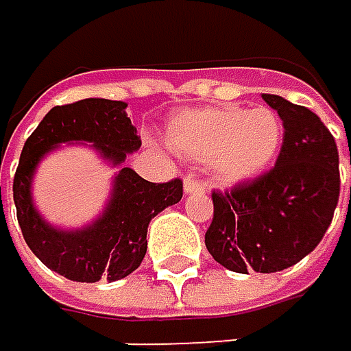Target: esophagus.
<instances>
[{"label": "esophagus", "mask_w": 351, "mask_h": 351, "mask_svg": "<svg viewBox=\"0 0 351 351\" xmlns=\"http://www.w3.org/2000/svg\"><path fill=\"white\" fill-rule=\"evenodd\" d=\"M204 190H206V186H204L200 180H196V178H192V176H188V178L184 180V192H186V194H204Z\"/></svg>", "instance_id": "esophagus-1"}]
</instances>
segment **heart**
<instances>
[{"instance_id":"1","label":"heart","mask_w":351,"mask_h":351,"mask_svg":"<svg viewBox=\"0 0 351 351\" xmlns=\"http://www.w3.org/2000/svg\"><path fill=\"white\" fill-rule=\"evenodd\" d=\"M165 141L176 153L206 161L219 182L238 184L261 176L275 161L283 123L269 107L186 109L169 119Z\"/></svg>"}]
</instances>
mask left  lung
Returning a JSON list of instances; mask_svg holds the SVG:
<instances>
[{
  "mask_svg": "<svg viewBox=\"0 0 351 351\" xmlns=\"http://www.w3.org/2000/svg\"><path fill=\"white\" fill-rule=\"evenodd\" d=\"M263 99L283 121L277 163L232 190H215L204 234L210 256L244 275L283 271L311 254L339 200V153L321 117L279 95Z\"/></svg>",
  "mask_w": 351,
  "mask_h": 351,
  "instance_id": "left-lung-1",
  "label": "left lung"
}]
</instances>
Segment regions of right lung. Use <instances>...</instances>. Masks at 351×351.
<instances>
[{
    "label": "right lung",
    "mask_w": 351,
    "mask_h": 351,
    "mask_svg": "<svg viewBox=\"0 0 351 351\" xmlns=\"http://www.w3.org/2000/svg\"><path fill=\"white\" fill-rule=\"evenodd\" d=\"M128 103L82 99L53 107L24 143L14 176L18 226L28 248L51 271L72 281H117L136 271L147 254V230L155 215L182 200V180L153 184L121 167L103 213L80 230H60L38 215L32 202V176L47 153L62 143H90L111 165L141 149V136L125 113ZM1 202V186H0Z\"/></svg>",
    "instance_id": "add662e5"
}]
</instances>
